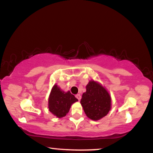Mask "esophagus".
<instances>
[{
    "label": "esophagus",
    "instance_id": "1",
    "mask_svg": "<svg viewBox=\"0 0 153 153\" xmlns=\"http://www.w3.org/2000/svg\"><path fill=\"white\" fill-rule=\"evenodd\" d=\"M76 97L77 98V100H78L79 101H80V100H81V96L80 94H77V95H76Z\"/></svg>",
    "mask_w": 153,
    "mask_h": 153
}]
</instances>
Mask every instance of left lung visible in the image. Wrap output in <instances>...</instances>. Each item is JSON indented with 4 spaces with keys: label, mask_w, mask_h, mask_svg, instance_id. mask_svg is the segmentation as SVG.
<instances>
[{
    "label": "left lung",
    "mask_w": 153,
    "mask_h": 153,
    "mask_svg": "<svg viewBox=\"0 0 153 153\" xmlns=\"http://www.w3.org/2000/svg\"><path fill=\"white\" fill-rule=\"evenodd\" d=\"M81 104L90 119L98 120L108 114L111 106V99L102 85L91 81L86 85V92L83 94Z\"/></svg>",
    "instance_id": "1"
}]
</instances>
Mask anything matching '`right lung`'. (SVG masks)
<instances>
[{
  "label": "right lung",
  "mask_w": 153,
  "mask_h": 153,
  "mask_svg": "<svg viewBox=\"0 0 153 153\" xmlns=\"http://www.w3.org/2000/svg\"><path fill=\"white\" fill-rule=\"evenodd\" d=\"M77 101L70 91H62L56 84L52 88L48 101L49 111L58 118H62L69 112L71 105Z\"/></svg>",
  "instance_id": "1"
}]
</instances>
